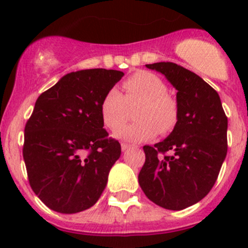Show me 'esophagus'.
Instances as JSON below:
<instances>
[{"label":"esophagus","mask_w":248,"mask_h":248,"mask_svg":"<svg viewBox=\"0 0 248 248\" xmlns=\"http://www.w3.org/2000/svg\"><path fill=\"white\" fill-rule=\"evenodd\" d=\"M129 147H131V145L129 144H121V149H122V151H126V150H128Z\"/></svg>","instance_id":"esophagus-1"}]
</instances>
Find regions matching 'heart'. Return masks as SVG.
I'll use <instances>...</instances> for the list:
<instances>
[{"mask_svg":"<svg viewBox=\"0 0 248 248\" xmlns=\"http://www.w3.org/2000/svg\"><path fill=\"white\" fill-rule=\"evenodd\" d=\"M124 94L112 87L107 91L101 103V114L104 124L115 131L125 121L129 107L140 103L136 112L139 119L123 126L116 137L127 141H146L161 132L171 131L179 119V106L167 85L156 74L139 71L124 81Z\"/></svg>","mask_w":248,"mask_h":248,"instance_id":"b5f03b06","label":"heart"}]
</instances>
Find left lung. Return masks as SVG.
<instances>
[{"instance_id": "1", "label": "left lung", "mask_w": 248, "mask_h": 248, "mask_svg": "<svg viewBox=\"0 0 248 248\" xmlns=\"http://www.w3.org/2000/svg\"><path fill=\"white\" fill-rule=\"evenodd\" d=\"M146 67L163 74L176 89L179 119L166 139L142 147L139 185L155 204L186 209L202 201L216 182L227 156L228 119L218 93L196 73L172 62Z\"/></svg>"}]
</instances>
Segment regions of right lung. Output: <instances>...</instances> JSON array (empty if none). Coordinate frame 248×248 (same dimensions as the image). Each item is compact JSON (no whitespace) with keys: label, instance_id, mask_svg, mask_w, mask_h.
<instances>
[{"label":"right lung","instance_id":"1","mask_svg":"<svg viewBox=\"0 0 248 248\" xmlns=\"http://www.w3.org/2000/svg\"><path fill=\"white\" fill-rule=\"evenodd\" d=\"M122 77L114 69L72 72L36 101L22 156L32 191L49 209L77 214L103 193L121 145L103 128L101 103Z\"/></svg>","mask_w":248,"mask_h":248}]
</instances>
